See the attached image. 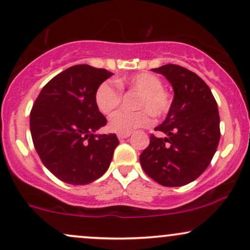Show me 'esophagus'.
I'll return each mask as SVG.
<instances>
[{
  "mask_svg": "<svg viewBox=\"0 0 250 250\" xmlns=\"http://www.w3.org/2000/svg\"><path fill=\"white\" fill-rule=\"evenodd\" d=\"M130 136H131V133H118V138H119V139L128 138Z\"/></svg>",
  "mask_w": 250,
  "mask_h": 250,
  "instance_id": "esophagus-1",
  "label": "esophagus"
}]
</instances>
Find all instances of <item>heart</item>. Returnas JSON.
Returning a JSON list of instances; mask_svg holds the SVG:
<instances>
[{
	"label": "heart",
	"instance_id": "1",
	"mask_svg": "<svg viewBox=\"0 0 250 250\" xmlns=\"http://www.w3.org/2000/svg\"><path fill=\"white\" fill-rule=\"evenodd\" d=\"M116 83L121 88L128 87L132 91L139 92L136 107L140 110L134 112L117 111L110 118L111 130L119 133H131L137 128L150 125L152 122L151 114L161 118L169 112L170 94L163 88L161 78L156 74L143 72L131 77L120 78ZM117 86L111 81H104L97 88L94 99L102 113L110 114L122 103V91Z\"/></svg>",
	"mask_w": 250,
	"mask_h": 250
}]
</instances>
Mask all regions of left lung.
<instances>
[{
    "label": "left lung",
    "instance_id": "obj_1",
    "mask_svg": "<svg viewBox=\"0 0 250 250\" xmlns=\"http://www.w3.org/2000/svg\"><path fill=\"white\" fill-rule=\"evenodd\" d=\"M152 71L170 81L175 97L165 120L155 128L165 137L151 134L140 165L161 186H186L204 172L218 146L217 103L209 86L184 67L167 63Z\"/></svg>",
    "mask_w": 250,
    "mask_h": 250
}]
</instances>
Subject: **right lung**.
Segmentation results:
<instances>
[{
    "label": "right lung",
    "instance_id": "right-lung-1",
    "mask_svg": "<svg viewBox=\"0 0 250 250\" xmlns=\"http://www.w3.org/2000/svg\"><path fill=\"white\" fill-rule=\"evenodd\" d=\"M111 75L104 68L75 64L47 83L33 105L29 125L36 152L64 183H92L110 167L119 140L116 133L95 134L107 119L94 97Z\"/></svg>",
    "mask_w": 250,
    "mask_h": 250
}]
</instances>
